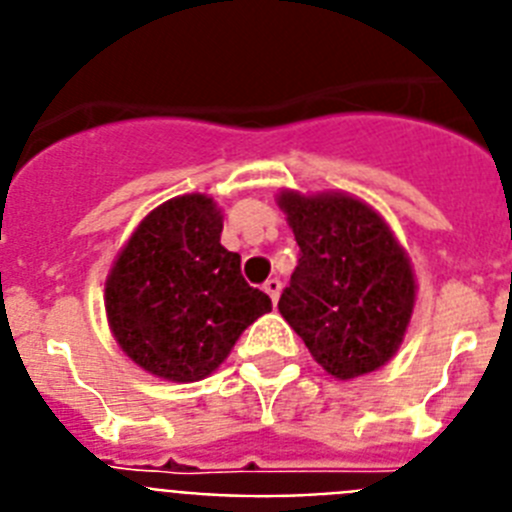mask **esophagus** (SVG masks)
Masks as SVG:
<instances>
[{"mask_svg": "<svg viewBox=\"0 0 512 512\" xmlns=\"http://www.w3.org/2000/svg\"><path fill=\"white\" fill-rule=\"evenodd\" d=\"M264 292L271 297V302L277 305L279 295H282V282H279L277 277H274V279H266V282H264Z\"/></svg>", "mask_w": 512, "mask_h": 512, "instance_id": "obj_1", "label": "esophagus"}]
</instances>
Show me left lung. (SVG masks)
<instances>
[{
	"instance_id": "8db88e82",
	"label": "left lung",
	"mask_w": 512,
	"mask_h": 512,
	"mask_svg": "<svg viewBox=\"0 0 512 512\" xmlns=\"http://www.w3.org/2000/svg\"><path fill=\"white\" fill-rule=\"evenodd\" d=\"M300 246L279 312L336 379L369 374L392 359L415 305L408 256L382 217L348 194L284 192Z\"/></svg>"
}]
</instances>
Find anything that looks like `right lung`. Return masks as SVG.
Wrapping results in <instances>:
<instances>
[{
    "mask_svg": "<svg viewBox=\"0 0 512 512\" xmlns=\"http://www.w3.org/2000/svg\"><path fill=\"white\" fill-rule=\"evenodd\" d=\"M223 217L205 194H184L143 217L107 277L104 307L135 364L171 382H197L271 310L220 246Z\"/></svg>",
    "mask_w": 512,
    "mask_h": 512,
    "instance_id": "obj_1",
    "label": "right lung"
}]
</instances>
